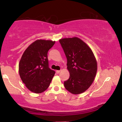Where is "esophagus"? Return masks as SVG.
I'll list each match as a JSON object with an SVG mask.
<instances>
[{"instance_id":"esophagus-1","label":"esophagus","mask_w":122,"mask_h":122,"mask_svg":"<svg viewBox=\"0 0 122 122\" xmlns=\"http://www.w3.org/2000/svg\"><path fill=\"white\" fill-rule=\"evenodd\" d=\"M60 71H61V70H59V71H56V73L57 74H59V73H60Z\"/></svg>"}]
</instances>
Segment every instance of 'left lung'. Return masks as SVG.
Here are the masks:
<instances>
[{
	"label": "left lung",
	"mask_w": 122,
	"mask_h": 122,
	"mask_svg": "<svg viewBox=\"0 0 122 122\" xmlns=\"http://www.w3.org/2000/svg\"><path fill=\"white\" fill-rule=\"evenodd\" d=\"M67 59L69 79L64 82L65 88L73 94L84 92L93 82L97 64L92 49L81 39L73 38L59 40Z\"/></svg>",
	"instance_id": "1"
}]
</instances>
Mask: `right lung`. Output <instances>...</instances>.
<instances>
[{
    "label": "right lung",
    "mask_w": 122,
    "mask_h": 122,
    "mask_svg": "<svg viewBox=\"0 0 122 122\" xmlns=\"http://www.w3.org/2000/svg\"><path fill=\"white\" fill-rule=\"evenodd\" d=\"M55 41L37 40L25 51L19 63L20 78L28 89L36 94L46 90L55 72L48 66L47 53Z\"/></svg>",
    "instance_id": "1"
}]
</instances>
